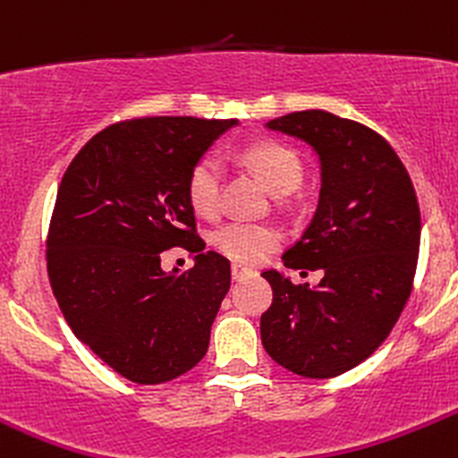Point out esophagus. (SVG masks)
<instances>
[{
    "label": "esophagus",
    "instance_id": "obj_1",
    "mask_svg": "<svg viewBox=\"0 0 458 458\" xmlns=\"http://www.w3.org/2000/svg\"><path fill=\"white\" fill-rule=\"evenodd\" d=\"M233 279H243L248 277V275H252V268H246L243 264H233Z\"/></svg>",
    "mask_w": 458,
    "mask_h": 458
}]
</instances>
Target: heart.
I'll list each match as a JSON object with an SVG mask.
<instances>
[{"label": "heart", "instance_id": "obj_1", "mask_svg": "<svg viewBox=\"0 0 458 458\" xmlns=\"http://www.w3.org/2000/svg\"><path fill=\"white\" fill-rule=\"evenodd\" d=\"M243 161L257 172L261 181L275 194H288L301 183L304 167L295 149L275 140H257L242 152ZM224 190V165L219 157L206 154L192 165L188 174V199L194 210L203 216H212L221 208ZM216 250L242 264H259L268 252L282 242V233L273 224H246L233 221L221 225L212 237Z\"/></svg>", "mask_w": 458, "mask_h": 458}]
</instances>
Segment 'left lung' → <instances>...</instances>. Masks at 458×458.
I'll return each mask as SVG.
<instances>
[{
    "label": "left lung",
    "mask_w": 458,
    "mask_h": 458,
    "mask_svg": "<svg viewBox=\"0 0 458 458\" xmlns=\"http://www.w3.org/2000/svg\"><path fill=\"white\" fill-rule=\"evenodd\" d=\"M301 139L322 165L318 210L282 255L286 268L322 270L315 288L264 270L273 304L261 342L284 369L333 378L387 340L411 295L420 246L414 185L392 145L369 127L309 109L270 121Z\"/></svg>",
    "instance_id": "left-lung-1"
}]
</instances>
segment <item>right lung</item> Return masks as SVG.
<instances>
[{"mask_svg":"<svg viewBox=\"0 0 458 458\" xmlns=\"http://www.w3.org/2000/svg\"><path fill=\"white\" fill-rule=\"evenodd\" d=\"M234 125L192 116L116 123L62 176L47 237L53 295L75 337L131 383L179 378L208 352L230 261L203 250L188 174ZM176 245L198 257L190 271L167 276L160 252Z\"/></svg>","mask_w":458,"mask_h":458,"instance_id":"add662e5","label":"right lung"}]
</instances>
